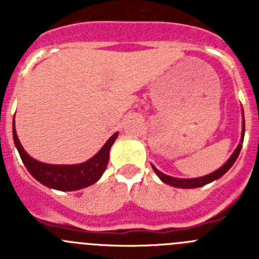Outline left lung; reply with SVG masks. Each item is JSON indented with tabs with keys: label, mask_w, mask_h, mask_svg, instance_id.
Returning <instances> with one entry per match:
<instances>
[{
	"label": "left lung",
	"mask_w": 259,
	"mask_h": 259,
	"mask_svg": "<svg viewBox=\"0 0 259 259\" xmlns=\"http://www.w3.org/2000/svg\"><path fill=\"white\" fill-rule=\"evenodd\" d=\"M242 114H244V111H242ZM244 134H245V120H242L241 141H240V144H239V146L236 148V150L233 152V154L231 155L230 159H228V161L226 162V163H224L223 166L219 168V170L214 171V172L209 174V175L201 176V178H194V179H178V178H172V176L164 175V174H162L161 171L157 170V168H155V167L152 164L153 170H154V172L159 176V179H161L162 182L166 183V184L172 185V187H178V188H197V187H202V185H205V184H209V183L214 182L215 179H218V178H221L222 175H224V174L230 170L231 166L235 163V161H236L237 157H239V154H240V150H241L242 141H244Z\"/></svg>",
	"instance_id": "left-lung-1"
}]
</instances>
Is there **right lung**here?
Instances as JSON below:
<instances>
[{
  "mask_svg": "<svg viewBox=\"0 0 259 259\" xmlns=\"http://www.w3.org/2000/svg\"><path fill=\"white\" fill-rule=\"evenodd\" d=\"M13 137L14 144L17 146L23 163L36 180L49 188L58 189V191H76V189L85 188L88 185L95 184L101 178L107 166V162H109L110 148L118 137V134H114L110 137L107 143L101 148V150L89 161L80 164H68V166L42 163V162H38L29 157L24 152L23 146L20 145L14 125Z\"/></svg>",
  "mask_w": 259,
  "mask_h": 259,
  "instance_id": "1",
  "label": "right lung"
}]
</instances>
